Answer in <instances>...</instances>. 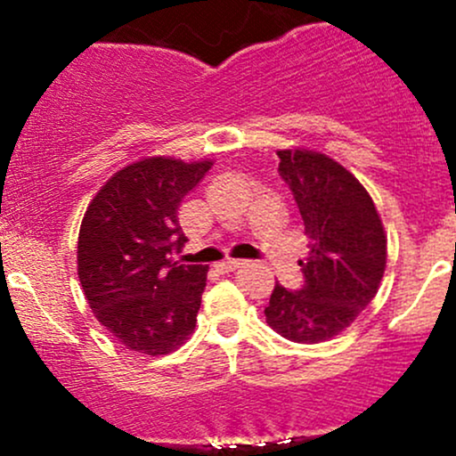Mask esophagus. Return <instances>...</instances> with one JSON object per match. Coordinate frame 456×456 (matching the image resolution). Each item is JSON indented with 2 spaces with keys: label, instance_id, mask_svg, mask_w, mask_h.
<instances>
[{
  "label": "esophagus",
  "instance_id": "obj_1",
  "mask_svg": "<svg viewBox=\"0 0 456 456\" xmlns=\"http://www.w3.org/2000/svg\"><path fill=\"white\" fill-rule=\"evenodd\" d=\"M245 265V260H233V257H227V260H223L218 265V269L223 271V273H229V271H236L238 266Z\"/></svg>",
  "mask_w": 456,
  "mask_h": 456
}]
</instances>
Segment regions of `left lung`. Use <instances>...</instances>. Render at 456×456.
Wrapping results in <instances>:
<instances>
[{
	"instance_id": "1",
	"label": "left lung",
	"mask_w": 456,
	"mask_h": 456,
	"mask_svg": "<svg viewBox=\"0 0 456 456\" xmlns=\"http://www.w3.org/2000/svg\"><path fill=\"white\" fill-rule=\"evenodd\" d=\"M278 156V172L291 187L311 251L300 260V291L275 282L266 324L291 342H326L375 297L388 240L370 194L338 160L305 147L280 150Z\"/></svg>"
}]
</instances>
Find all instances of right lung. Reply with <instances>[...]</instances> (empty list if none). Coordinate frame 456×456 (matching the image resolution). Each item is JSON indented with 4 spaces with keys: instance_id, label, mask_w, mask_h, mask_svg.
Instances as JSON below:
<instances>
[{
    "instance_id": "add662e5",
    "label": "right lung",
    "mask_w": 456,
    "mask_h": 456,
    "mask_svg": "<svg viewBox=\"0 0 456 456\" xmlns=\"http://www.w3.org/2000/svg\"><path fill=\"white\" fill-rule=\"evenodd\" d=\"M211 160L151 156L118 169L87 205L77 271L92 314L130 351L159 357L194 333L209 266L181 265V200Z\"/></svg>"
}]
</instances>
